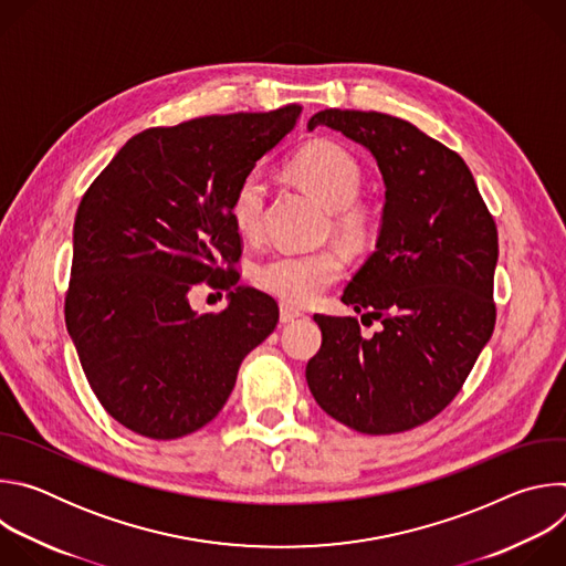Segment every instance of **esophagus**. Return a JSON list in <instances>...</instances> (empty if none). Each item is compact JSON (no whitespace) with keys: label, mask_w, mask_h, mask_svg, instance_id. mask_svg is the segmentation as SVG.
Instances as JSON below:
<instances>
[{"label":"esophagus","mask_w":566,"mask_h":566,"mask_svg":"<svg viewBox=\"0 0 566 566\" xmlns=\"http://www.w3.org/2000/svg\"><path fill=\"white\" fill-rule=\"evenodd\" d=\"M300 315H302L300 308H293L291 304H280V319L284 322V325H286V322H293Z\"/></svg>","instance_id":"esophagus-1"}]
</instances>
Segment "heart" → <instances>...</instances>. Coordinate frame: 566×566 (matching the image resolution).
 <instances>
[{"mask_svg": "<svg viewBox=\"0 0 566 566\" xmlns=\"http://www.w3.org/2000/svg\"><path fill=\"white\" fill-rule=\"evenodd\" d=\"M289 172L332 208V226L347 244H367L374 232V210L356 199L363 188V168L347 147L334 140H313L291 158ZM266 197L269 188L260 170L239 179L228 201V214L239 234L249 239L262 234ZM345 269L347 260L334 247L280 251L255 264L253 280L262 291L286 304L306 306L334 286Z\"/></svg>", "mask_w": 566, "mask_h": 566, "instance_id": "heart-1", "label": "heart"}]
</instances>
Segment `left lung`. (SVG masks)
I'll use <instances>...</instances> for the list:
<instances>
[{
  "instance_id": "left-lung-1",
  "label": "left lung",
  "mask_w": 566,
  "mask_h": 566,
  "mask_svg": "<svg viewBox=\"0 0 566 566\" xmlns=\"http://www.w3.org/2000/svg\"><path fill=\"white\" fill-rule=\"evenodd\" d=\"M365 145L385 181L378 244L343 293L358 317L315 313L322 345L306 365L317 406L363 434H398L446 410L495 329L497 226L463 158L396 116L325 109Z\"/></svg>"
}]
</instances>
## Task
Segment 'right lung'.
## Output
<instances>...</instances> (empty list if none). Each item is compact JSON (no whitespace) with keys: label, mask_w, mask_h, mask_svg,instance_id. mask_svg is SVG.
Segmentation results:
<instances>
[{"label":"right lung","mask_w":566,"mask_h":566,"mask_svg":"<svg viewBox=\"0 0 566 566\" xmlns=\"http://www.w3.org/2000/svg\"><path fill=\"white\" fill-rule=\"evenodd\" d=\"M302 107L199 116L132 136L87 188L73 223L64 319L105 412L170 441L210 423L241 360L277 325V302L237 286L241 234L228 201ZM197 283L231 291L195 314Z\"/></svg>","instance_id":"right-lung-1"}]
</instances>
